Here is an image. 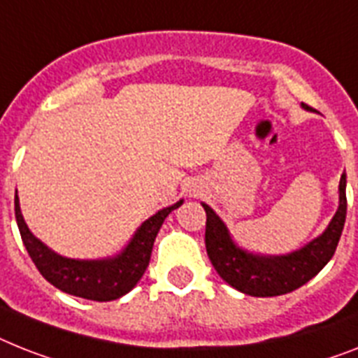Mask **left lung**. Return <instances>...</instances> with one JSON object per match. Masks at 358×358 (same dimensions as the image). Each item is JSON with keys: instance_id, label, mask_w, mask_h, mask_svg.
Returning <instances> with one entry per match:
<instances>
[{"instance_id": "1", "label": "left lung", "mask_w": 358, "mask_h": 358, "mask_svg": "<svg viewBox=\"0 0 358 358\" xmlns=\"http://www.w3.org/2000/svg\"><path fill=\"white\" fill-rule=\"evenodd\" d=\"M307 109L306 104H302ZM206 212V254L221 278L250 296H280L302 287L333 258L345 223V173L338 185V208L331 223L302 249L283 256H259L239 249L221 217L203 203Z\"/></svg>"}]
</instances>
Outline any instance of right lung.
I'll use <instances>...</instances> for the list:
<instances>
[{
    "label": "right lung",
    "mask_w": 358,
    "mask_h": 358,
    "mask_svg": "<svg viewBox=\"0 0 358 358\" xmlns=\"http://www.w3.org/2000/svg\"><path fill=\"white\" fill-rule=\"evenodd\" d=\"M181 205L182 199L177 201L176 205L162 208L150 220L144 221L129 239L126 249L117 254L115 258L71 259L56 254L32 234L23 220L17 194L14 197L17 229H20L27 252L41 276L67 294L94 300V302L117 300L137 285L150 264L153 241L157 238L159 229L166 220V215Z\"/></svg>",
    "instance_id": "add662e5"
}]
</instances>
